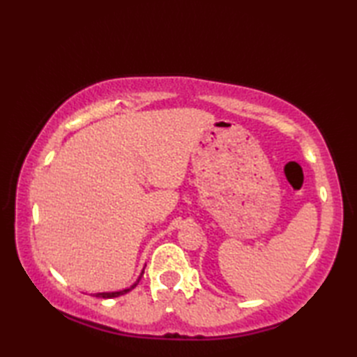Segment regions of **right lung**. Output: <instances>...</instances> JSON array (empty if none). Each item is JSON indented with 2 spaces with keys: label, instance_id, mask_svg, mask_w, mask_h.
<instances>
[{
  "label": "right lung",
  "instance_id": "right-lung-1",
  "mask_svg": "<svg viewBox=\"0 0 357 357\" xmlns=\"http://www.w3.org/2000/svg\"><path fill=\"white\" fill-rule=\"evenodd\" d=\"M144 273V271H142ZM142 273H141V276H142ZM141 276L138 278V280H136V282L132 285V287H128V288H124V290H121V291H109V293H95L93 296H96V298H102V299H112V298H118V296H123V294H126V293H128L130 290H133V288L138 285V282L141 280Z\"/></svg>",
  "mask_w": 357,
  "mask_h": 357
}]
</instances>
